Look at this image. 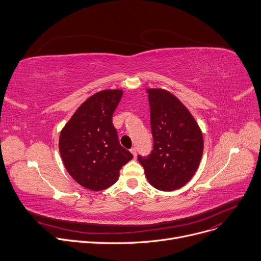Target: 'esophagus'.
<instances>
[{
    "label": "esophagus",
    "instance_id": "esophagus-1",
    "mask_svg": "<svg viewBox=\"0 0 261 261\" xmlns=\"http://www.w3.org/2000/svg\"><path fill=\"white\" fill-rule=\"evenodd\" d=\"M130 151H131V153L133 154L134 158L136 159V156H137V153H136V148H134V147H133V148H131V150H130Z\"/></svg>",
    "mask_w": 261,
    "mask_h": 261
}]
</instances>
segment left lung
<instances>
[{"label": "left lung", "instance_id": "left-lung-1", "mask_svg": "<svg viewBox=\"0 0 261 261\" xmlns=\"http://www.w3.org/2000/svg\"><path fill=\"white\" fill-rule=\"evenodd\" d=\"M153 150L148 156L138 155L148 181L161 191L184 187L199 166L202 133L194 117L172 93L164 89H148Z\"/></svg>", "mask_w": 261, "mask_h": 261}]
</instances>
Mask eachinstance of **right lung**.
<instances>
[{
	"label": "right lung",
	"instance_id": "add662e5",
	"mask_svg": "<svg viewBox=\"0 0 261 261\" xmlns=\"http://www.w3.org/2000/svg\"><path fill=\"white\" fill-rule=\"evenodd\" d=\"M121 90H103L79 107L60 135L59 148L65 168L86 189L101 191L117 180L119 170L133 155L121 147L112 115Z\"/></svg>",
	"mask_w": 261,
	"mask_h": 261
}]
</instances>
